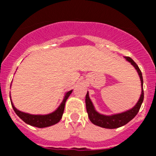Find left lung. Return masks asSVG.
<instances>
[{
  "instance_id": "8db88e82",
  "label": "left lung",
  "mask_w": 156,
  "mask_h": 156,
  "mask_svg": "<svg viewBox=\"0 0 156 156\" xmlns=\"http://www.w3.org/2000/svg\"><path fill=\"white\" fill-rule=\"evenodd\" d=\"M125 58H126V60H128V62H130L132 65L136 68L138 73H139V77H140L141 89H142L140 98H139L136 105L133 108L130 109V110L121 113V114H115V115L105 116L99 114V113H98L94 110L92 101H91L90 98L89 97V93L87 92V95H86V106H87V113H88L89 118L93 124L98 125V126L105 128H109V129H114V128H119V127L126 125L127 123L129 122L132 119H133L136 117V115L138 114L139 109L141 108V103H142L143 101H144L143 78L140 69H139L137 64H136V62L131 58H130L128 56H125Z\"/></svg>"
}]
</instances>
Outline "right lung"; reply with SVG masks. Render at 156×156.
I'll list each match as a JSON object with an SVG mask.
<instances>
[{"label":"right lung","instance_id":"1","mask_svg":"<svg viewBox=\"0 0 156 156\" xmlns=\"http://www.w3.org/2000/svg\"><path fill=\"white\" fill-rule=\"evenodd\" d=\"M72 92L73 91L70 90L66 93L63 101L61 103L59 107L57 108V110H55L54 112L51 113V114H47V115H32V114L20 112L19 110H17L14 106L12 103H12V108H13L15 112L17 114V115L27 124L32 125V126L37 127V128H45V127L51 126V125L56 124L57 122L60 121V119L62 117V115H63L66 101H67L68 97L69 96V94L72 93Z\"/></svg>","mask_w":156,"mask_h":156}]
</instances>
